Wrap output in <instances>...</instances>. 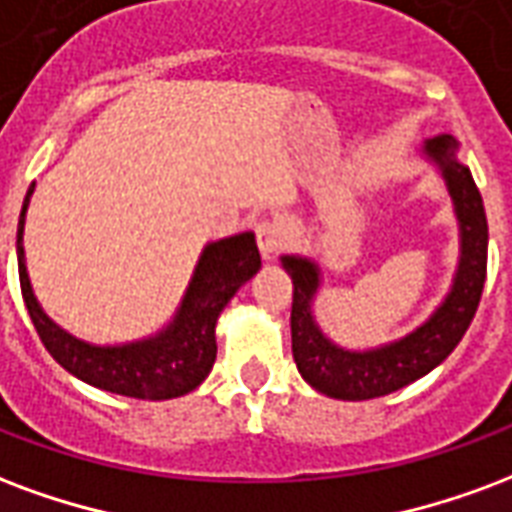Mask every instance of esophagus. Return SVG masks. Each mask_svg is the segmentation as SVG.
I'll return each mask as SVG.
<instances>
[{
  "label": "esophagus",
  "mask_w": 512,
  "mask_h": 512,
  "mask_svg": "<svg viewBox=\"0 0 512 512\" xmlns=\"http://www.w3.org/2000/svg\"><path fill=\"white\" fill-rule=\"evenodd\" d=\"M255 238L263 260H271L274 255H279V249L285 246V233H282V227H279V222H274V219L257 222Z\"/></svg>",
  "instance_id": "34e87169"
}]
</instances>
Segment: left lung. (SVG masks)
<instances>
[{"label": "left lung", "instance_id": "left-lung-1", "mask_svg": "<svg viewBox=\"0 0 512 512\" xmlns=\"http://www.w3.org/2000/svg\"><path fill=\"white\" fill-rule=\"evenodd\" d=\"M426 154L442 168L450 198L461 222V263L445 304L426 325L401 342L369 352H347L333 347L312 320V298L317 293V268L304 257H282L293 279V358L298 372L325 396L347 401L377 399L420 380L456 350L478 312L488 263V222L483 198L469 168L456 160L453 135H437L426 143Z\"/></svg>", "mask_w": 512, "mask_h": 512}]
</instances>
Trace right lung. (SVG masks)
<instances>
[{
    "label": "right lung",
    "mask_w": 512,
    "mask_h": 512,
    "mask_svg": "<svg viewBox=\"0 0 512 512\" xmlns=\"http://www.w3.org/2000/svg\"><path fill=\"white\" fill-rule=\"evenodd\" d=\"M32 189L34 184L26 192L24 208H21L15 249H18L21 295L45 350L78 380L89 382L102 391L119 393V396L160 401L195 391L217 361L214 325H217L219 312L236 295L238 287L244 285L249 276H255L260 268L255 236L241 233V236L225 238L203 249L195 276L184 295V304L176 320L160 336L146 339V342L124 344V347H92V344L78 342L59 325L51 323L32 293L24 266V246H21Z\"/></svg>",
    "instance_id": "add662e5"
}]
</instances>
